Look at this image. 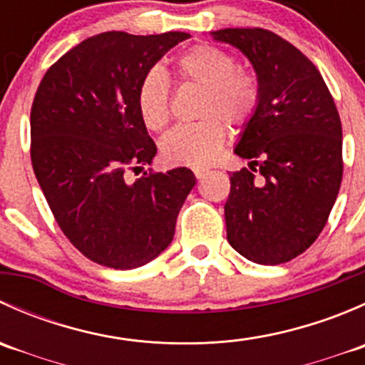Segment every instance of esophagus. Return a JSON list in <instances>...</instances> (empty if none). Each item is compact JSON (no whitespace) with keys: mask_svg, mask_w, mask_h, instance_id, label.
Here are the masks:
<instances>
[{"mask_svg":"<svg viewBox=\"0 0 365 365\" xmlns=\"http://www.w3.org/2000/svg\"><path fill=\"white\" fill-rule=\"evenodd\" d=\"M206 175H208V169H205V168H196V169H194V176H196L197 180L205 178Z\"/></svg>","mask_w":365,"mask_h":365,"instance_id":"34e87169","label":"esophagus"}]
</instances>
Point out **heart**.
I'll return each instance as SVG.
<instances>
[{
	"mask_svg": "<svg viewBox=\"0 0 365 365\" xmlns=\"http://www.w3.org/2000/svg\"><path fill=\"white\" fill-rule=\"evenodd\" d=\"M182 83L201 88L203 95L197 106L201 121L169 132L160 143L165 162L178 165H206L220 152L226 141L227 125L240 127L257 111L261 84L251 70L240 68L237 58L227 51L200 43L183 51L175 63ZM139 118L152 132L168 127L171 118V88L159 68L145 73L135 93Z\"/></svg>",
	"mask_w": 365,
	"mask_h": 365,
	"instance_id": "b5f03b06",
	"label": "heart"
}]
</instances>
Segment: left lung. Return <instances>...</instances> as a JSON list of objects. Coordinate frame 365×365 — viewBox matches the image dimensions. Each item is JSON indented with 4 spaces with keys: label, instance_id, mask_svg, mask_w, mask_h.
Instances as JSON below:
<instances>
[{
    "label": "left lung",
    "instance_id": "8db88e82",
    "mask_svg": "<svg viewBox=\"0 0 365 365\" xmlns=\"http://www.w3.org/2000/svg\"><path fill=\"white\" fill-rule=\"evenodd\" d=\"M212 35L240 49L261 84L257 111L235 148L249 169L230 175L227 242L254 263H286L314 244L339 194V113L322 73L288 40L263 28Z\"/></svg>",
    "mask_w": 365,
    "mask_h": 365
}]
</instances>
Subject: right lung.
Segmentation results:
<instances>
[{"mask_svg":"<svg viewBox=\"0 0 365 365\" xmlns=\"http://www.w3.org/2000/svg\"><path fill=\"white\" fill-rule=\"evenodd\" d=\"M189 33L106 31L65 53L40 81L31 106V164L70 244L88 259L130 270L171 244L194 173L152 164L157 146L139 118L145 73Z\"/></svg>","mask_w":365,"mask_h":365,"instance_id":"1","label":"right lung"}]
</instances>
